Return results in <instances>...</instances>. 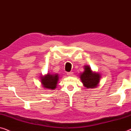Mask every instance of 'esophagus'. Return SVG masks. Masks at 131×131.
<instances>
[{
  "label": "esophagus",
  "mask_w": 131,
  "mask_h": 131,
  "mask_svg": "<svg viewBox=\"0 0 131 131\" xmlns=\"http://www.w3.org/2000/svg\"><path fill=\"white\" fill-rule=\"evenodd\" d=\"M67 75L68 76H72L73 75V72H67Z\"/></svg>",
  "instance_id": "obj_1"
}]
</instances>
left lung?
Masks as SVG:
<instances>
[{
    "label": "left lung",
    "instance_id": "8db88e82",
    "mask_svg": "<svg viewBox=\"0 0 131 131\" xmlns=\"http://www.w3.org/2000/svg\"><path fill=\"white\" fill-rule=\"evenodd\" d=\"M80 78L84 85L87 88H94L100 82V73L92 71L89 66H84V71L80 75Z\"/></svg>",
    "mask_w": 131,
    "mask_h": 131
}]
</instances>
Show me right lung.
<instances>
[{"instance_id": "right-lung-1", "label": "right lung", "mask_w": 131, "mask_h": 131, "mask_svg": "<svg viewBox=\"0 0 131 131\" xmlns=\"http://www.w3.org/2000/svg\"><path fill=\"white\" fill-rule=\"evenodd\" d=\"M59 81L58 74H51L48 73L45 76L41 77V82L44 88L53 90L56 88Z\"/></svg>"}]
</instances>
